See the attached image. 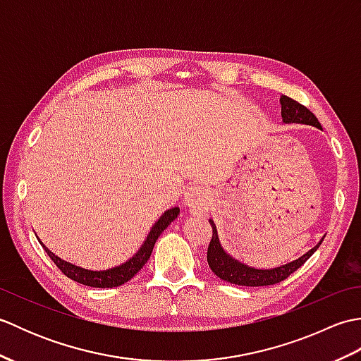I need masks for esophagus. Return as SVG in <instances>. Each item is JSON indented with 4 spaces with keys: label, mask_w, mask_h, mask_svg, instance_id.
Instances as JSON below:
<instances>
[{
    "label": "esophagus",
    "mask_w": 361,
    "mask_h": 361,
    "mask_svg": "<svg viewBox=\"0 0 361 361\" xmlns=\"http://www.w3.org/2000/svg\"><path fill=\"white\" fill-rule=\"evenodd\" d=\"M185 203L188 204V208L195 212V214H202L209 209L211 206V194L209 190L206 189L203 185H190L185 194Z\"/></svg>",
    "instance_id": "obj_1"
}]
</instances>
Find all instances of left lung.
<instances>
[{"mask_svg":"<svg viewBox=\"0 0 361 361\" xmlns=\"http://www.w3.org/2000/svg\"><path fill=\"white\" fill-rule=\"evenodd\" d=\"M281 116L283 124H304L321 128L317 116L304 105L298 104L293 99L287 96H281ZM209 224L212 226V237L208 247V264L214 274L219 276L220 279L226 282L235 283V286H245V287H264V286H273L283 279H287L291 273H295L299 267L305 264L313 252H315L321 242V239L315 247L309 250L305 255L298 257L293 262H288L286 265L276 267V268H255L248 267L247 264L240 262V260L234 259L231 255L224 250L217 234V226L214 220L209 219Z\"/></svg>","mask_w":361,"mask_h":361,"instance_id":"obj_1","label":"left lung"}]
</instances>
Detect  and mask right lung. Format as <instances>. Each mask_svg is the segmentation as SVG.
Segmentation results:
<instances>
[{"label":"right lung","instance_id":"add662e5","mask_svg":"<svg viewBox=\"0 0 361 361\" xmlns=\"http://www.w3.org/2000/svg\"><path fill=\"white\" fill-rule=\"evenodd\" d=\"M180 214V208H171L166 209L163 214H161L159 219L152 225L150 231L145 237L144 242L141 243V247L137 248V251L135 255L127 259L124 264L106 268V270H88V268H82L74 265L71 262H66V260L60 259L59 256L54 255L51 250H48L44 247V243L38 239L42 247L44 248V251L48 252V256L52 259V262L56 264L60 271H62L68 278L83 283V286L88 287H96V288H111V287H119L122 283L128 282L133 276L141 270V268L145 265V262L150 259V255L153 251V247H155V242L158 240L159 234L164 231V229L169 226L171 221H173Z\"/></svg>","mask_w":361,"mask_h":361}]
</instances>
